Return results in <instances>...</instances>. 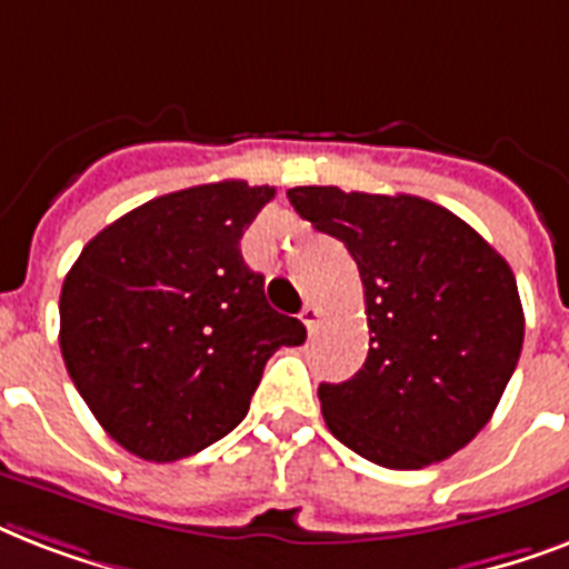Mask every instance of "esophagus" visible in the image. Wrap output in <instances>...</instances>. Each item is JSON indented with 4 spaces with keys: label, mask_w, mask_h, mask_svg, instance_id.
I'll use <instances>...</instances> for the list:
<instances>
[{
    "label": "esophagus",
    "mask_w": 569,
    "mask_h": 569,
    "mask_svg": "<svg viewBox=\"0 0 569 569\" xmlns=\"http://www.w3.org/2000/svg\"><path fill=\"white\" fill-rule=\"evenodd\" d=\"M319 319H321V310L316 307V303H303V310H301V321L307 325V330H316L319 328Z\"/></svg>",
    "instance_id": "34e87169"
}]
</instances>
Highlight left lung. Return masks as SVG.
Here are the masks:
<instances>
[{"label":"left lung","mask_w":569,"mask_h":569,"mask_svg":"<svg viewBox=\"0 0 569 569\" xmlns=\"http://www.w3.org/2000/svg\"><path fill=\"white\" fill-rule=\"evenodd\" d=\"M289 203L360 268L369 357L321 383L342 446L387 469H422L463 449L493 416L522 351L511 266L449 209L413 194L298 186Z\"/></svg>","instance_id":"left-lung-1"}]
</instances>
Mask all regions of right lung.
Segmentation results:
<instances>
[{"label":"right lung","instance_id":"right-lung-1","mask_svg":"<svg viewBox=\"0 0 569 569\" xmlns=\"http://www.w3.org/2000/svg\"><path fill=\"white\" fill-rule=\"evenodd\" d=\"M271 186L209 182L138 206L82 248L61 286V357L111 440L180 460L244 419L268 357L307 328L268 307L239 241Z\"/></svg>","mask_w":569,"mask_h":569}]
</instances>
